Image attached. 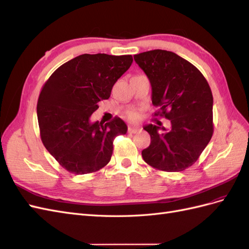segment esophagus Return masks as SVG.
I'll return each mask as SVG.
<instances>
[{"label": "esophagus", "mask_w": 249, "mask_h": 249, "mask_svg": "<svg viewBox=\"0 0 249 249\" xmlns=\"http://www.w3.org/2000/svg\"><path fill=\"white\" fill-rule=\"evenodd\" d=\"M142 129L139 128V127H133V126H129L128 127V132L129 133H137L139 131H141Z\"/></svg>", "instance_id": "obj_1"}]
</instances>
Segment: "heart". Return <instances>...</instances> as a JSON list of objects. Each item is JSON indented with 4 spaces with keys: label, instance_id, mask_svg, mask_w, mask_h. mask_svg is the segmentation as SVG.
Returning <instances> with one entry per match:
<instances>
[{
    "label": "heart",
    "instance_id": "b5f03b06",
    "mask_svg": "<svg viewBox=\"0 0 249 249\" xmlns=\"http://www.w3.org/2000/svg\"><path fill=\"white\" fill-rule=\"evenodd\" d=\"M127 117H128V119L131 120V121H138L139 118H140L139 113L137 111H134V110L128 111V113H127Z\"/></svg>",
    "mask_w": 249,
    "mask_h": 249
}]
</instances>
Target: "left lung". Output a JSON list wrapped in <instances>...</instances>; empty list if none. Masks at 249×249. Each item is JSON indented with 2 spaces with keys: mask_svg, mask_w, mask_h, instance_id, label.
<instances>
[{
  "mask_svg": "<svg viewBox=\"0 0 249 249\" xmlns=\"http://www.w3.org/2000/svg\"><path fill=\"white\" fill-rule=\"evenodd\" d=\"M152 88L155 117H165L171 128L149 124L144 129L151 143L142 151L149 166L166 172L191 167L207 147L214 132L213 95L201 72L188 60L166 50L133 56Z\"/></svg>",
  "mask_w": 249,
  "mask_h": 249,
  "instance_id": "1",
  "label": "left lung"
}]
</instances>
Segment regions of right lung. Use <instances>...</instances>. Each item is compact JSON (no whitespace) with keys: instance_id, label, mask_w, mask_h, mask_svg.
Segmentation results:
<instances>
[{"instance_id":"1","label":"right lung","mask_w":249,"mask_h":249,"mask_svg":"<svg viewBox=\"0 0 249 249\" xmlns=\"http://www.w3.org/2000/svg\"><path fill=\"white\" fill-rule=\"evenodd\" d=\"M131 55L82 54L63 63L44 84L37 101L42 144L70 173L99 171L108 164L113 140L127 132L122 119L90 123L98 102L131 66Z\"/></svg>"}]
</instances>
